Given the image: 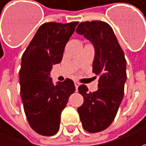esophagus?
Here are the masks:
<instances>
[{
	"label": "esophagus",
	"mask_w": 146,
	"mask_h": 146,
	"mask_svg": "<svg viewBox=\"0 0 146 146\" xmlns=\"http://www.w3.org/2000/svg\"><path fill=\"white\" fill-rule=\"evenodd\" d=\"M75 86H76V91H77V89H78V87L80 86V84H79L78 82H75Z\"/></svg>",
	"instance_id": "34e87169"
}]
</instances>
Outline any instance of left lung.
<instances>
[{
  "instance_id": "1",
  "label": "left lung",
  "mask_w": 146,
  "mask_h": 146,
  "mask_svg": "<svg viewBox=\"0 0 146 146\" xmlns=\"http://www.w3.org/2000/svg\"><path fill=\"white\" fill-rule=\"evenodd\" d=\"M76 32L94 46L93 72L99 76L98 89L88 92L81 84L78 90L84 103L78 113L85 131L91 133L106 129L115 119L124 93L126 59L111 27L102 21L80 23Z\"/></svg>"
}]
</instances>
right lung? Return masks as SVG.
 <instances>
[{
  "instance_id": "right-lung-1",
  "label": "right lung",
  "mask_w": 146,
  "mask_h": 146,
  "mask_svg": "<svg viewBox=\"0 0 146 146\" xmlns=\"http://www.w3.org/2000/svg\"><path fill=\"white\" fill-rule=\"evenodd\" d=\"M77 24L44 23L22 57L19 82L24 112L31 128L42 136L58 132L61 113L76 90L70 79L53 84L49 73L53 65L61 62L66 44Z\"/></svg>"
}]
</instances>
